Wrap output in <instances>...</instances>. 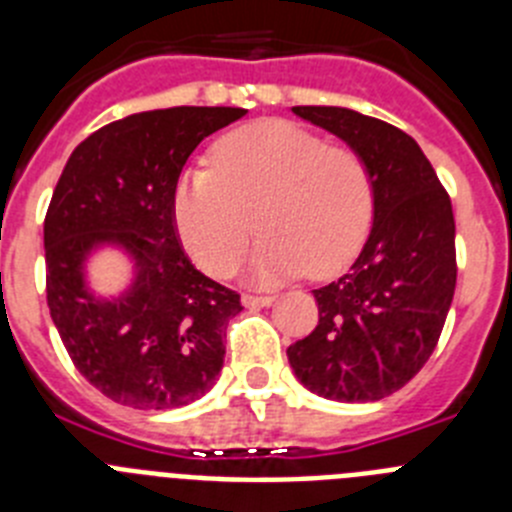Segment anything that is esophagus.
<instances>
[{
  "label": "esophagus",
  "instance_id": "34e87169",
  "mask_svg": "<svg viewBox=\"0 0 512 512\" xmlns=\"http://www.w3.org/2000/svg\"><path fill=\"white\" fill-rule=\"evenodd\" d=\"M274 302L271 295H243V305L246 307H269Z\"/></svg>",
  "mask_w": 512,
  "mask_h": 512
}]
</instances>
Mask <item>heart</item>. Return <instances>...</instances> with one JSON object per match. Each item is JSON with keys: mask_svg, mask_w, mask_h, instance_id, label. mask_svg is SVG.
<instances>
[{"mask_svg": "<svg viewBox=\"0 0 512 512\" xmlns=\"http://www.w3.org/2000/svg\"><path fill=\"white\" fill-rule=\"evenodd\" d=\"M212 164L187 171L174 192L179 238L205 271L230 274L256 220L264 228L251 259L256 282L307 269L330 277L359 253L372 225L374 184L354 148L269 120L220 138Z\"/></svg>", "mask_w": 512, "mask_h": 512, "instance_id": "1", "label": "heart"}]
</instances>
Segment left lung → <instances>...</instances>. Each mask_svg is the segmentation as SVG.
I'll use <instances>...</instances> for the list:
<instances>
[{
	"label": "left lung",
	"instance_id": "1",
	"mask_svg": "<svg viewBox=\"0 0 512 512\" xmlns=\"http://www.w3.org/2000/svg\"><path fill=\"white\" fill-rule=\"evenodd\" d=\"M354 148L374 184L359 259L315 289L318 325L287 348L295 377L325 400L374 402L431 359L456 287V225L420 146L390 122L346 107H292Z\"/></svg>",
	"mask_w": 512,
	"mask_h": 512
}]
</instances>
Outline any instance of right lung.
I'll return each mask as SVG.
<instances>
[{
    "instance_id": "obj_1",
    "label": "right lung",
    "mask_w": 512,
    "mask_h": 512,
    "mask_svg": "<svg viewBox=\"0 0 512 512\" xmlns=\"http://www.w3.org/2000/svg\"><path fill=\"white\" fill-rule=\"evenodd\" d=\"M243 107H169L128 115L81 140L45 212V292L81 377L135 410H174L212 390L241 295L194 269L179 243L174 192L187 158ZM117 247L134 264L102 298L86 264Z\"/></svg>"
}]
</instances>
